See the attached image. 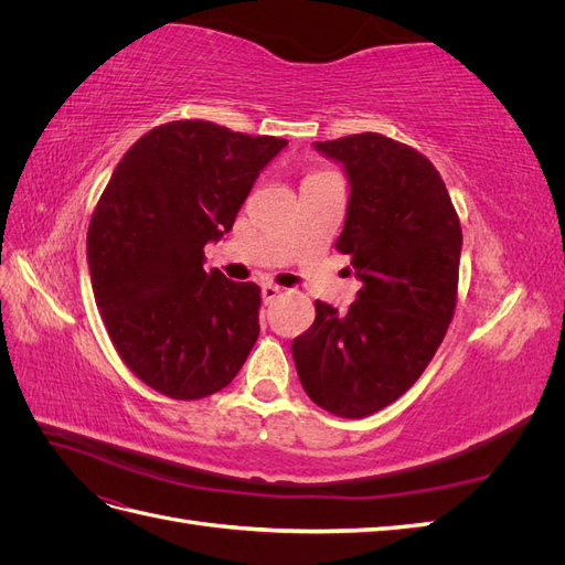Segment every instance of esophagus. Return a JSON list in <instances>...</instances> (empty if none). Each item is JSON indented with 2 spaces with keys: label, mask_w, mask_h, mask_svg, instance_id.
<instances>
[{
  "label": "esophagus",
  "mask_w": 565,
  "mask_h": 565,
  "mask_svg": "<svg viewBox=\"0 0 565 565\" xmlns=\"http://www.w3.org/2000/svg\"><path fill=\"white\" fill-rule=\"evenodd\" d=\"M278 297H280V287L278 285H270V282L262 285V299H264V303H273Z\"/></svg>",
  "instance_id": "34e87169"
}]
</instances>
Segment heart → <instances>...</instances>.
<instances>
[{
  "instance_id": "b5f03b06",
  "label": "heart",
  "mask_w": 565,
  "mask_h": 565,
  "mask_svg": "<svg viewBox=\"0 0 565 565\" xmlns=\"http://www.w3.org/2000/svg\"><path fill=\"white\" fill-rule=\"evenodd\" d=\"M318 174H324V172H313V174H309V177H318Z\"/></svg>"
}]
</instances>
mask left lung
Wrapping results in <instances>:
<instances>
[{
  "label": "left lung",
  "mask_w": 565,
  "mask_h": 565,
  "mask_svg": "<svg viewBox=\"0 0 565 565\" xmlns=\"http://www.w3.org/2000/svg\"><path fill=\"white\" fill-rule=\"evenodd\" d=\"M316 148L347 169L351 195L337 249L351 256L363 287L349 313L316 301L292 358L316 405L361 419L398 401L446 337L461 226L438 169L419 150L374 131Z\"/></svg>",
  "instance_id": "obj_1"
}]
</instances>
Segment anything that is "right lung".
Here are the masks:
<instances>
[{"label": "right lung", "instance_id": "1", "mask_svg": "<svg viewBox=\"0 0 565 565\" xmlns=\"http://www.w3.org/2000/svg\"><path fill=\"white\" fill-rule=\"evenodd\" d=\"M285 146L174 119L125 152L96 204L87 259L98 313L125 365L167 398L228 386L259 337L262 289L204 270V245L233 228Z\"/></svg>", "mask_w": 565, "mask_h": 565}]
</instances>
